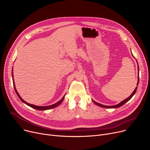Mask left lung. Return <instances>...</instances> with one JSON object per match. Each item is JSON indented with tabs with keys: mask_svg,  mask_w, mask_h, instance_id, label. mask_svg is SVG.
<instances>
[{
	"mask_svg": "<svg viewBox=\"0 0 150 150\" xmlns=\"http://www.w3.org/2000/svg\"><path fill=\"white\" fill-rule=\"evenodd\" d=\"M132 55L133 56V54H132ZM133 57L134 58V57L133 56ZM138 64V63H137ZM139 65H138V80H137V86H138V84H139ZM137 86H136V88H135V89H134V91H133V92L131 93V95L129 97H128L127 98H126V99H125L124 100H123L122 101H121L120 103H119V104H117V105H113V106H106V105H101V104H100V103H97V102H96V101H93V100H92V101L94 103H95L96 105H97V106H100V107H102V108H120V107H121L122 106H123L125 103H127V101H128L132 97H133V96L135 94V93H136V91H137Z\"/></svg>",
	"mask_w": 150,
	"mask_h": 150,
	"instance_id": "8db88e82",
	"label": "left lung"
}]
</instances>
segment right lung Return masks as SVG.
Listing matches in <instances>:
<instances>
[{
	"label": "right lung",
	"instance_id": "add662e5",
	"mask_svg": "<svg viewBox=\"0 0 150 150\" xmlns=\"http://www.w3.org/2000/svg\"><path fill=\"white\" fill-rule=\"evenodd\" d=\"M12 78H13V86H14V88L15 92H16V94L18 95V97L19 98V99H20V100L23 102V103H24L25 104H26L27 105L29 106L30 107H31V108H34V109H37V110H40V111H45V110H48V109H53V108H56V107H57L58 106H59V105L62 103V101H63V100H64V97H65L66 94H65V95H64V96H63V97H62V98H61L59 101H58V102H57V103H54V104H53V105H49V106H36V105H35L30 104V103H27V102H26L25 101L23 100L21 98V97L19 96V93L18 92V91H17L16 89V87H15V84H14V78H13V68H12Z\"/></svg>",
	"mask_w": 150,
	"mask_h": 150
}]
</instances>
